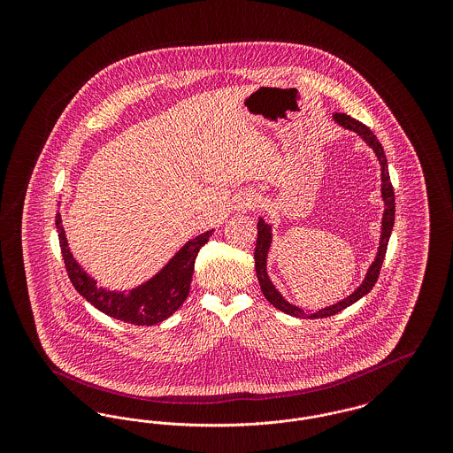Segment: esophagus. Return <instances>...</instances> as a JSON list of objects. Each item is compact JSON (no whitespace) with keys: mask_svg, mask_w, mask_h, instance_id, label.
I'll return each mask as SVG.
<instances>
[{"mask_svg":"<svg viewBox=\"0 0 453 453\" xmlns=\"http://www.w3.org/2000/svg\"><path fill=\"white\" fill-rule=\"evenodd\" d=\"M257 202H258V198L255 196V195L251 194H244L242 196H239L236 200V209L237 211H248V209H251V207H255L257 205Z\"/></svg>","mask_w":453,"mask_h":453,"instance_id":"34e87169","label":"esophagus"}]
</instances>
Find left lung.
Instances as JSON below:
<instances>
[{
  "label": "left lung",
  "instance_id": "obj_1",
  "mask_svg": "<svg viewBox=\"0 0 453 453\" xmlns=\"http://www.w3.org/2000/svg\"><path fill=\"white\" fill-rule=\"evenodd\" d=\"M333 120L346 130H351L355 134L360 135V139L365 142L366 146L373 151L377 156V161L380 165V196L384 202V214H382V222H380V239H379V248H377V255L373 261L370 263L368 270H366L365 279L362 283L342 301L334 302L331 305L321 307L318 311L314 309H303L292 302L287 301L280 294V290L275 287V283L268 275V253L273 242V226L268 224L263 217L258 219V239H257V248H255V268H257V275H258L259 287L261 292L265 296V299L270 302L273 307L280 309L281 312L299 318V319H319V318H327V316H334L340 311H343L346 307H349L351 303L360 301L364 296H366L375 281L379 279L380 273V266L388 251V237L394 227V214H395V202H394V190L390 185V176H388V159L384 154L382 144L377 141V137L373 135V132L366 127L365 124L351 119L346 113H334Z\"/></svg>",
  "mask_w": 453,
  "mask_h": 453
}]
</instances>
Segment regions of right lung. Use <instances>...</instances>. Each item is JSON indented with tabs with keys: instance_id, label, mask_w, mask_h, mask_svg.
<instances>
[{
	"instance_id": "right-lung-1",
	"label": "right lung",
	"mask_w": 453,
	"mask_h": 453,
	"mask_svg": "<svg viewBox=\"0 0 453 453\" xmlns=\"http://www.w3.org/2000/svg\"><path fill=\"white\" fill-rule=\"evenodd\" d=\"M56 227L59 233V244L67 275L80 296L110 318L135 326L163 323L187 301L194 275L195 258L200 248L214 233V229H211L187 241L151 279L132 288L111 290L100 285L95 277L88 273L87 268L74 258L59 212L56 216Z\"/></svg>"
}]
</instances>
